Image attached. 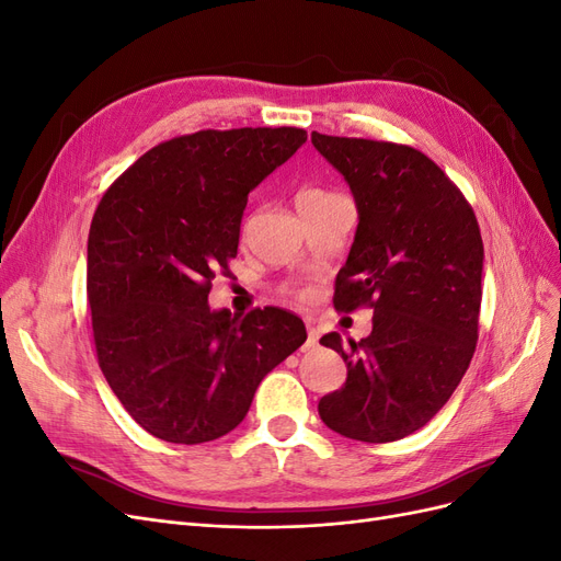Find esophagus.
I'll return each mask as SVG.
<instances>
[{"label": "esophagus", "instance_id": "34e87169", "mask_svg": "<svg viewBox=\"0 0 561 561\" xmlns=\"http://www.w3.org/2000/svg\"><path fill=\"white\" fill-rule=\"evenodd\" d=\"M316 344H318V330L309 325V336H307V344L301 346V351H309V348H313Z\"/></svg>", "mask_w": 561, "mask_h": 561}]
</instances>
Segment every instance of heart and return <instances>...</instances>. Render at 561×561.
I'll list each match as a JSON object with an SVG mask.
<instances>
[{
	"instance_id": "obj_1",
	"label": "heart",
	"mask_w": 561,
	"mask_h": 561,
	"mask_svg": "<svg viewBox=\"0 0 561 561\" xmlns=\"http://www.w3.org/2000/svg\"><path fill=\"white\" fill-rule=\"evenodd\" d=\"M330 192H322V190H304L299 194L297 201H304V198H316V196H328ZM297 297H307V293H297Z\"/></svg>"
}]
</instances>
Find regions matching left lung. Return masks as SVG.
<instances>
[{
	"label": "left lung",
	"instance_id": "obj_1",
	"mask_svg": "<svg viewBox=\"0 0 561 561\" xmlns=\"http://www.w3.org/2000/svg\"><path fill=\"white\" fill-rule=\"evenodd\" d=\"M351 186L358 231L336 274L334 309H375L371 334L320 339L348 367L320 398L334 433L393 443L443 410L478 346L484 245L463 192L423 151L383 140L311 133Z\"/></svg>",
	"mask_w": 561,
	"mask_h": 561
}]
</instances>
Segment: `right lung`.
Here are the masks:
<instances>
[{"instance_id":"1","label":"right lung","mask_w":561,"mask_h":561,"mask_svg":"<svg viewBox=\"0 0 561 561\" xmlns=\"http://www.w3.org/2000/svg\"><path fill=\"white\" fill-rule=\"evenodd\" d=\"M304 142L295 126L178 135L100 198L87 260L95 355L149 435L175 445L227 435L260 381L307 342L283 309L236 318L208 307L215 274L239 252L248 194Z\"/></svg>"}]
</instances>
